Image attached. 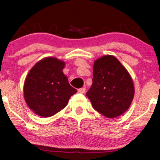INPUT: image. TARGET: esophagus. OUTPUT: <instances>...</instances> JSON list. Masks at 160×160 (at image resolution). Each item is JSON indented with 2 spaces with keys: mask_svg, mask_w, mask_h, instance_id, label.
<instances>
[{
  "mask_svg": "<svg viewBox=\"0 0 160 160\" xmlns=\"http://www.w3.org/2000/svg\"><path fill=\"white\" fill-rule=\"evenodd\" d=\"M85 90H86V88H85V87H82V88L78 89V92L80 93H84Z\"/></svg>",
  "mask_w": 160,
  "mask_h": 160,
  "instance_id": "34e87169",
  "label": "esophagus"
}]
</instances>
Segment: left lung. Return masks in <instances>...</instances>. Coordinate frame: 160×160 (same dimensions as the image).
<instances>
[{"mask_svg": "<svg viewBox=\"0 0 160 160\" xmlns=\"http://www.w3.org/2000/svg\"><path fill=\"white\" fill-rule=\"evenodd\" d=\"M134 90L130 74L115 57L95 61L92 84L87 96L98 112L108 118L122 115L130 107Z\"/></svg>", "mask_w": 160, "mask_h": 160, "instance_id": "obj_1", "label": "left lung"}]
</instances>
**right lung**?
<instances>
[{
    "instance_id": "add662e5",
    "label": "right lung",
    "mask_w": 160,
    "mask_h": 160,
    "mask_svg": "<svg viewBox=\"0 0 160 160\" xmlns=\"http://www.w3.org/2000/svg\"><path fill=\"white\" fill-rule=\"evenodd\" d=\"M64 66L62 61L47 58L37 62L28 74L24 97L29 108L37 115L49 117L56 114L77 92L63 74Z\"/></svg>"
}]
</instances>
